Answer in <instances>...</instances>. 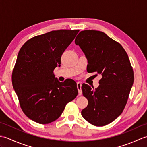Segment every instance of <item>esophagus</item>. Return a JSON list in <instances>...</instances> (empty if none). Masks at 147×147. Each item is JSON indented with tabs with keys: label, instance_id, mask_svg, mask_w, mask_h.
<instances>
[{
	"label": "esophagus",
	"instance_id": "esophagus-1",
	"mask_svg": "<svg viewBox=\"0 0 147 147\" xmlns=\"http://www.w3.org/2000/svg\"><path fill=\"white\" fill-rule=\"evenodd\" d=\"M82 83L81 82H78L77 83V88L78 90V92H79V95H81L82 94Z\"/></svg>",
	"mask_w": 147,
	"mask_h": 147
}]
</instances>
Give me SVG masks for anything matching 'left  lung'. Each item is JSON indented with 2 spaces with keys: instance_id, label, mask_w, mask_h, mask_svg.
I'll return each instance as SVG.
<instances>
[{
  "instance_id": "obj_1",
  "label": "left lung",
  "mask_w": 147,
  "mask_h": 147,
  "mask_svg": "<svg viewBox=\"0 0 147 147\" xmlns=\"http://www.w3.org/2000/svg\"><path fill=\"white\" fill-rule=\"evenodd\" d=\"M75 43L88 60L90 73L102 75L98 88L82 85L83 95L88 104L82 115L93 125H107L123 112L133 84L134 73L128 55L120 43L100 31H82Z\"/></svg>"
}]
</instances>
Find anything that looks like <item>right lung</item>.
I'll use <instances>...</instances> for the list:
<instances>
[{
	"label": "right lung",
	"instance_id": "right-lung-1",
	"mask_svg": "<svg viewBox=\"0 0 147 147\" xmlns=\"http://www.w3.org/2000/svg\"><path fill=\"white\" fill-rule=\"evenodd\" d=\"M60 30L38 35L19 51L12 82L22 111L30 119L45 124L58 119L78 93L75 82H59L54 74L61 55L79 32Z\"/></svg>",
	"mask_w": 147,
	"mask_h": 147
}]
</instances>
